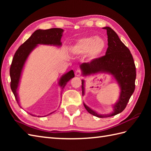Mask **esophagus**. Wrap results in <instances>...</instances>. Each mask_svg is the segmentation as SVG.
<instances>
[{
	"label": "esophagus",
	"instance_id": "1",
	"mask_svg": "<svg viewBox=\"0 0 151 151\" xmlns=\"http://www.w3.org/2000/svg\"><path fill=\"white\" fill-rule=\"evenodd\" d=\"M81 74H82V71H81V70H80V69L76 70V71H75V75H76V76H79L81 75Z\"/></svg>",
	"mask_w": 151,
	"mask_h": 151
}]
</instances>
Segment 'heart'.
I'll return each mask as SVG.
<instances>
[{
	"instance_id": "obj_1",
	"label": "heart",
	"mask_w": 151,
	"mask_h": 151,
	"mask_svg": "<svg viewBox=\"0 0 151 151\" xmlns=\"http://www.w3.org/2000/svg\"><path fill=\"white\" fill-rule=\"evenodd\" d=\"M106 43L102 37L88 36L81 38L72 47L73 53L76 54H85L91 58L101 56L106 49Z\"/></svg>"
}]
</instances>
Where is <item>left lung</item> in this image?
Instances as JSON below:
<instances>
[{"label": "left lung", "mask_w": 151, "mask_h": 151, "mask_svg": "<svg viewBox=\"0 0 151 151\" xmlns=\"http://www.w3.org/2000/svg\"><path fill=\"white\" fill-rule=\"evenodd\" d=\"M107 30L108 49L104 56L92 60L90 62L83 63L81 68L84 76L99 72L109 73L114 75L121 87L119 100L114 105V111L109 115H100L86 104L84 107L94 116L105 118L111 117L123 111L135 89L136 77V65L130 50L119 38L110 27L103 28ZM84 81H82V95L84 94Z\"/></svg>", "instance_id": "left-lung-1"}]
</instances>
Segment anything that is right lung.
Wrapping results in <instances>:
<instances>
[{
	"mask_svg": "<svg viewBox=\"0 0 151 151\" xmlns=\"http://www.w3.org/2000/svg\"><path fill=\"white\" fill-rule=\"evenodd\" d=\"M63 32V30L58 28H50L48 30H37L23 44H22L19 47V49L15 52L13 58L10 69H9V75L11 78V89L17 102L18 98L17 91L19 79L21 77L22 67L29 54L37 46V44L54 45L60 46L62 45L60 41ZM74 76H75V74L73 70H71L60 78L59 84L62 89L66 86L67 82ZM52 113L53 112L50 114Z\"/></svg>",
	"mask_w": 151,
	"mask_h": 151,
	"instance_id": "right-lung-1",
	"label": "right lung"
}]
</instances>
